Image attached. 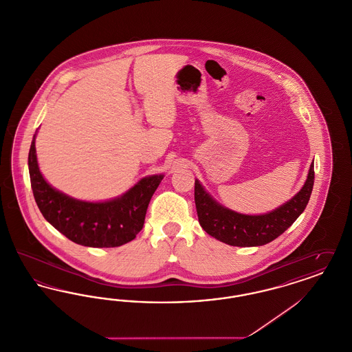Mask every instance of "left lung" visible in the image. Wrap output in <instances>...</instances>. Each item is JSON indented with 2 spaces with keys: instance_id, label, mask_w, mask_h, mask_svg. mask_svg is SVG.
<instances>
[{
  "instance_id": "8db88e82",
  "label": "left lung",
  "mask_w": 352,
  "mask_h": 352,
  "mask_svg": "<svg viewBox=\"0 0 352 352\" xmlns=\"http://www.w3.org/2000/svg\"><path fill=\"white\" fill-rule=\"evenodd\" d=\"M314 184V162L301 190L276 210L247 215L220 204L195 179V206L201 228L219 241L232 247H258L268 244L297 220L306 208Z\"/></svg>"
}]
</instances>
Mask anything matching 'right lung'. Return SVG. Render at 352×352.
Returning a JSON list of instances; mask_svg holds the SVG:
<instances>
[{"instance_id":"add662e5","label":"right lung","mask_w":352,"mask_h":352,"mask_svg":"<svg viewBox=\"0 0 352 352\" xmlns=\"http://www.w3.org/2000/svg\"><path fill=\"white\" fill-rule=\"evenodd\" d=\"M34 134L29 151V174L34 198L45 219L71 241L92 248H112L132 241L145 221L151 197L164 174L140 179L122 195L104 201L72 198L54 188L42 175Z\"/></svg>"}]
</instances>
